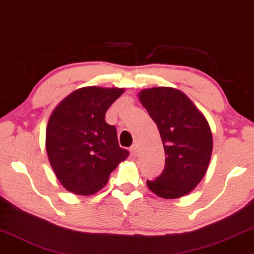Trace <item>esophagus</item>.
I'll return each instance as SVG.
<instances>
[{
    "instance_id": "obj_1",
    "label": "esophagus",
    "mask_w": 254,
    "mask_h": 254,
    "mask_svg": "<svg viewBox=\"0 0 254 254\" xmlns=\"http://www.w3.org/2000/svg\"><path fill=\"white\" fill-rule=\"evenodd\" d=\"M130 153H131V156H133V157L137 156V154H138V145L137 144H134V145L130 146Z\"/></svg>"
}]
</instances>
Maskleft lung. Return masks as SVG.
<instances>
[{
	"label": "left lung",
	"mask_w": 254,
	"mask_h": 254,
	"mask_svg": "<svg viewBox=\"0 0 254 254\" xmlns=\"http://www.w3.org/2000/svg\"><path fill=\"white\" fill-rule=\"evenodd\" d=\"M139 102L157 124L165 150V168L146 186L163 198H180L197 187L213 149L211 128L186 94L171 87L142 90Z\"/></svg>",
	"instance_id": "1"
}]
</instances>
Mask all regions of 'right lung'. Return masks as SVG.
I'll return each mask as SVG.
<instances>
[{"label": "right lung", "instance_id": "add662e5", "mask_svg": "<svg viewBox=\"0 0 254 254\" xmlns=\"http://www.w3.org/2000/svg\"><path fill=\"white\" fill-rule=\"evenodd\" d=\"M123 88L84 87L56 106L48 121L46 149L50 165L66 190L93 194L129 156L119 146L117 129L106 124L110 105Z\"/></svg>", "mask_w": 254, "mask_h": 254}]
</instances>
